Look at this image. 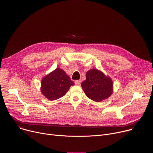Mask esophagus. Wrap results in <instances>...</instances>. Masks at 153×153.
I'll use <instances>...</instances> for the list:
<instances>
[{"label": "esophagus", "instance_id": "obj_1", "mask_svg": "<svg viewBox=\"0 0 153 153\" xmlns=\"http://www.w3.org/2000/svg\"><path fill=\"white\" fill-rule=\"evenodd\" d=\"M80 82H81L80 80H76V81H75V84H76V85H79L80 84Z\"/></svg>", "mask_w": 153, "mask_h": 153}]
</instances>
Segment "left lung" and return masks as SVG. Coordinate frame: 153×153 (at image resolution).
Instances as JSON below:
<instances>
[{"mask_svg": "<svg viewBox=\"0 0 153 153\" xmlns=\"http://www.w3.org/2000/svg\"><path fill=\"white\" fill-rule=\"evenodd\" d=\"M86 80L81 86L86 96L97 102L110 97L113 93V82L101 71L92 69L86 73Z\"/></svg>", "mask_w": 153, "mask_h": 153, "instance_id": "1", "label": "left lung"}]
</instances>
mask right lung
Wrapping results in <instances>:
<instances>
[{"instance_id": "right-lung-1", "label": "right lung", "mask_w": 153, "mask_h": 153, "mask_svg": "<svg viewBox=\"0 0 153 153\" xmlns=\"http://www.w3.org/2000/svg\"><path fill=\"white\" fill-rule=\"evenodd\" d=\"M74 84L65 72L58 68L42 79L41 92L48 100H54L63 96Z\"/></svg>"}]
</instances>
